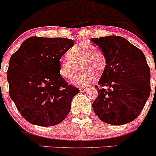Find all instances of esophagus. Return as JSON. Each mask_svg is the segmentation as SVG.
<instances>
[{
    "mask_svg": "<svg viewBox=\"0 0 156 156\" xmlns=\"http://www.w3.org/2000/svg\"><path fill=\"white\" fill-rule=\"evenodd\" d=\"M79 90H80V92L84 93L86 90H87V88H86V87H80Z\"/></svg>",
    "mask_w": 156,
    "mask_h": 156,
    "instance_id": "34e87169",
    "label": "esophagus"
}]
</instances>
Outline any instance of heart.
<instances>
[{"label":"heart","mask_w":156,"mask_h":156,"mask_svg":"<svg viewBox=\"0 0 156 156\" xmlns=\"http://www.w3.org/2000/svg\"><path fill=\"white\" fill-rule=\"evenodd\" d=\"M66 56L68 59L62 60L59 63V74L65 79H70L78 65L81 71L71 81L72 84L77 87H84L92 82L95 74L100 75L106 65L103 52L88 42L74 45L66 52Z\"/></svg>","instance_id":"obj_1"}]
</instances>
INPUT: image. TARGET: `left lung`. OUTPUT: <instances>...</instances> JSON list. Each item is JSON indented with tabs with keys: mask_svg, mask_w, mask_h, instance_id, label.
Instances as JSON below:
<instances>
[{
	"mask_svg": "<svg viewBox=\"0 0 156 156\" xmlns=\"http://www.w3.org/2000/svg\"><path fill=\"white\" fill-rule=\"evenodd\" d=\"M106 57L93 109L101 121L122 125L134 120L150 94V69L144 53L120 36L91 38Z\"/></svg>",
	"mask_w": 156,
	"mask_h": 156,
	"instance_id": "8db88e82",
	"label": "left lung"
}]
</instances>
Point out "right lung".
I'll return each mask as SVG.
<instances>
[{"label": "right lung", "mask_w": 156, "mask_h": 156, "mask_svg": "<svg viewBox=\"0 0 156 156\" xmlns=\"http://www.w3.org/2000/svg\"><path fill=\"white\" fill-rule=\"evenodd\" d=\"M74 41L64 37H31L11 56L7 70L10 97L26 121L56 125L70 112L79 89L59 75V60Z\"/></svg>", "instance_id": "right-lung-1"}]
</instances>
